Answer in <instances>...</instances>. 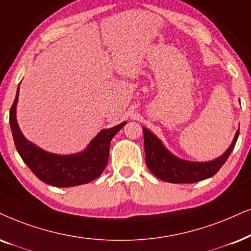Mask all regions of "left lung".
Returning a JSON list of instances; mask_svg holds the SVG:
<instances>
[{
    "label": "left lung",
    "mask_w": 251,
    "mask_h": 251,
    "mask_svg": "<svg viewBox=\"0 0 251 251\" xmlns=\"http://www.w3.org/2000/svg\"><path fill=\"white\" fill-rule=\"evenodd\" d=\"M144 132L145 162L150 171L158 178L171 183H194L217 174L223 167L239 137V130L229 149L220 158L209 162H191L175 158L164 148L161 142L148 129L143 128Z\"/></svg>",
    "instance_id": "1"
}]
</instances>
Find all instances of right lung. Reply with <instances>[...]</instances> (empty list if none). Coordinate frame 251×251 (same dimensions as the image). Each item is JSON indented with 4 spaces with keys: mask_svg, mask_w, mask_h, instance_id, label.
<instances>
[{
    "mask_svg": "<svg viewBox=\"0 0 251 251\" xmlns=\"http://www.w3.org/2000/svg\"><path fill=\"white\" fill-rule=\"evenodd\" d=\"M18 92L19 86L10 108L9 122L16 149L35 176L45 183L61 188L85 184L99 177L108 162L110 141L126 122L114 128L101 130L82 153L74 155L51 154L37 148L22 135L16 120Z\"/></svg>",
    "mask_w": 251,
    "mask_h": 251,
    "instance_id": "obj_1",
    "label": "right lung"
}]
</instances>
